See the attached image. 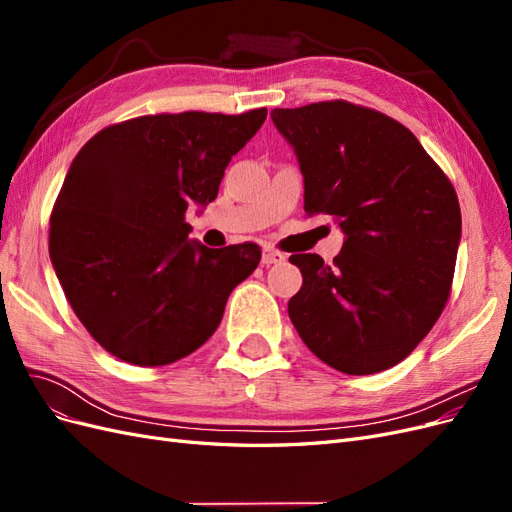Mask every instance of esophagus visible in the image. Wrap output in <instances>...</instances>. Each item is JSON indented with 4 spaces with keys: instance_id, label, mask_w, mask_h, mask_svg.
Segmentation results:
<instances>
[{
    "instance_id": "esophagus-1",
    "label": "esophagus",
    "mask_w": 512,
    "mask_h": 512,
    "mask_svg": "<svg viewBox=\"0 0 512 512\" xmlns=\"http://www.w3.org/2000/svg\"><path fill=\"white\" fill-rule=\"evenodd\" d=\"M282 262H286V254L280 252V250H273V247H265L262 250V265H282Z\"/></svg>"
}]
</instances>
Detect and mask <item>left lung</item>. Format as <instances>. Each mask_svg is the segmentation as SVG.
<instances>
[{
    "mask_svg": "<svg viewBox=\"0 0 512 512\" xmlns=\"http://www.w3.org/2000/svg\"><path fill=\"white\" fill-rule=\"evenodd\" d=\"M297 151L305 213L346 235L333 265L292 254L303 286L288 316L320 361L384 371L423 342L451 297L461 209L444 170L393 117L346 100L275 108Z\"/></svg>",
    "mask_w": 512,
    "mask_h": 512,
    "instance_id": "obj_1",
    "label": "left lung"
}]
</instances>
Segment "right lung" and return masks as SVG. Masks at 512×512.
I'll use <instances>...</instances> for the list:
<instances>
[{
  "instance_id": "add662e5",
  "label": "right lung",
  "mask_w": 512,
  "mask_h": 512,
  "mask_svg": "<svg viewBox=\"0 0 512 512\" xmlns=\"http://www.w3.org/2000/svg\"><path fill=\"white\" fill-rule=\"evenodd\" d=\"M267 108L160 113L100 130L70 164L51 211L49 254L76 318L117 359L170 365L218 329L256 243L188 241V205L215 200L224 170Z\"/></svg>"
}]
</instances>
